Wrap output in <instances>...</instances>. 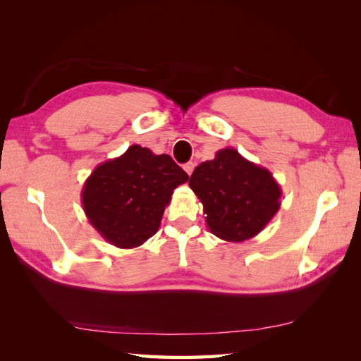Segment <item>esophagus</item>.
I'll list each match as a JSON object with an SVG mask.
<instances>
[{
    "label": "esophagus",
    "instance_id": "34e87169",
    "mask_svg": "<svg viewBox=\"0 0 361 361\" xmlns=\"http://www.w3.org/2000/svg\"><path fill=\"white\" fill-rule=\"evenodd\" d=\"M194 167H195V164L192 163V161H189V163H186L185 166H183V169H185V171H186V173H188V175H190V173H192V171H194Z\"/></svg>",
    "mask_w": 361,
    "mask_h": 361
}]
</instances>
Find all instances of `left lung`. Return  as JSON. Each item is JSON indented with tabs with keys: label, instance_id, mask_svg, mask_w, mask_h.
Returning <instances> with one entry per match:
<instances>
[{
	"label": "left lung",
	"instance_id": "obj_1",
	"mask_svg": "<svg viewBox=\"0 0 361 361\" xmlns=\"http://www.w3.org/2000/svg\"><path fill=\"white\" fill-rule=\"evenodd\" d=\"M189 188L203 204L209 231L226 242L257 235L281 208L282 189L271 172L231 147L197 166Z\"/></svg>",
	"mask_w": 361,
	"mask_h": 361
}]
</instances>
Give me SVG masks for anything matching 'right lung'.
<instances>
[{
  "instance_id": "right-lung-1",
  "label": "right lung",
  "mask_w": 361,
  "mask_h": 361,
  "mask_svg": "<svg viewBox=\"0 0 361 361\" xmlns=\"http://www.w3.org/2000/svg\"><path fill=\"white\" fill-rule=\"evenodd\" d=\"M188 173L169 155L133 144L121 157L96 166L82 189L85 216L118 248H136L158 231L173 189Z\"/></svg>"
}]
</instances>
